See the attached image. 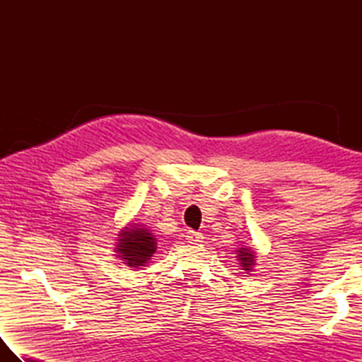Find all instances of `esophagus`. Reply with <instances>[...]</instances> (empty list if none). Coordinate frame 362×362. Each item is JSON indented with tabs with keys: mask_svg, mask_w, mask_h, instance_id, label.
Segmentation results:
<instances>
[{
	"mask_svg": "<svg viewBox=\"0 0 362 362\" xmlns=\"http://www.w3.org/2000/svg\"><path fill=\"white\" fill-rule=\"evenodd\" d=\"M187 238H188V241H189V243L199 244V243H202V240H204V235H202V233H199V232H193V230H189V232L187 233Z\"/></svg>",
	"mask_w": 362,
	"mask_h": 362,
	"instance_id": "1",
	"label": "esophagus"
}]
</instances>
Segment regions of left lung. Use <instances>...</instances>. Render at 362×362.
I'll return each mask as SVG.
<instances>
[{"label": "left lung", "instance_id": "8db88e82", "mask_svg": "<svg viewBox=\"0 0 362 362\" xmlns=\"http://www.w3.org/2000/svg\"><path fill=\"white\" fill-rule=\"evenodd\" d=\"M238 252V259L241 261V267L244 271L252 272V267L255 264V252L247 247H241Z\"/></svg>", "mask_w": 362, "mask_h": 362}]
</instances>
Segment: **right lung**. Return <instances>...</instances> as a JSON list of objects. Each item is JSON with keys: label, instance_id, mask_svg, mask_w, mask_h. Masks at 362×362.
<instances>
[{"label": "right lung", "instance_id": "1", "mask_svg": "<svg viewBox=\"0 0 362 362\" xmlns=\"http://www.w3.org/2000/svg\"><path fill=\"white\" fill-rule=\"evenodd\" d=\"M118 236L117 253H119L118 257L124 259V264L129 267L140 269L141 266H146L157 249L156 236L148 228L138 224L122 228Z\"/></svg>", "mask_w": 362, "mask_h": 362}]
</instances>
